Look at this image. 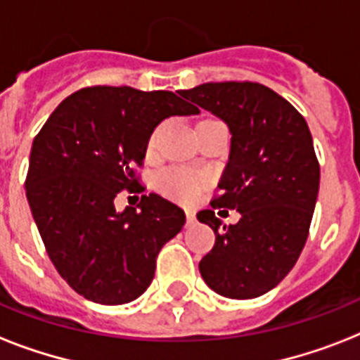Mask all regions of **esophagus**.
<instances>
[{
    "mask_svg": "<svg viewBox=\"0 0 360 360\" xmlns=\"http://www.w3.org/2000/svg\"><path fill=\"white\" fill-rule=\"evenodd\" d=\"M196 222V213L191 211V209H186V224H194Z\"/></svg>",
    "mask_w": 360,
    "mask_h": 360,
    "instance_id": "1",
    "label": "esophagus"
}]
</instances>
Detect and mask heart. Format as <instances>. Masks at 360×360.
I'll return each mask as SVG.
<instances>
[{
  "instance_id": "heart-1",
  "label": "heart",
  "mask_w": 360,
  "mask_h": 360,
  "mask_svg": "<svg viewBox=\"0 0 360 360\" xmlns=\"http://www.w3.org/2000/svg\"><path fill=\"white\" fill-rule=\"evenodd\" d=\"M157 134L158 132H153V136L149 138V143H147L149 151H153L157 146ZM207 183V175L186 168H168L158 175V191L169 200H175L179 203L196 202Z\"/></svg>"
}]
</instances>
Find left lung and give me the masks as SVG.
<instances>
[{
  "instance_id": "left-lung-1",
  "label": "left lung",
  "mask_w": 360,
  "mask_h": 360,
  "mask_svg": "<svg viewBox=\"0 0 360 360\" xmlns=\"http://www.w3.org/2000/svg\"><path fill=\"white\" fill-rule=\"evenodd\" d=\"M181 95L231 132L220 194L196 214L214 231L200 273L219 295L254 299L284 280L308 239L319 191L312 134L284 97L256 82H209ZM219 207L239 210L240 222L222 225Z\"/></svg>"
}]
</instances>
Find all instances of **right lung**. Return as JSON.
Wrapping results in <instances>:
<instances>
[{
    "label": "right lung",
    "mask_w": 360,
    "mask_h": 360,
    "mask_svg": "<svg viewBox=\"0 0 360 360\" xmlns=\"http://www.w3.org/2000/svg\"><path fill=\"white\" fill-rule=\"evenodd\" d=\"M200 110L172 91L93 86L67 97L33 140L25 196L53 267L93 302L124 304L149 288L157 256L185 226V213L158 194L115 211L153 130L169 115Z\"/></svg>",
    "instance_id": "right-lung-1"
}]
</instances>
